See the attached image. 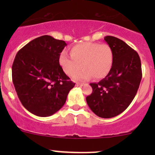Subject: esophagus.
Wrapping results in <instances>:
<instances>
[{
  "instance_id": "34e87169",
  "label": "esophagus",
  "mask_w": 155,
  "mask_h": 155,
  "mask_svg": "<svg viewBox=\"0 0 155 155\" xmlns=\"http://www.w3.org/2000/svg\"><path fill=\"white\" fill-rule=\"evenodd\" d=\"M84 84L83 83H76V86H79V87H81V86H82V85H83Z\"/></svg>"
}]
</instances>
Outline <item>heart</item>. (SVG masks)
Returning <instances> with one entry per match:
<instances>
[{
	"mask_svg": "<svg viewBox=\"0 0 155 155\" xmlns=\"http://www.w3.org/2000/svg\"><path fill=\"white\" fill-rule=\"evenodd\" d=\"M70 57L63 52L59 57V64L69 76H73L81 69L83 70L74 76L76 81H85L94 76L102 79L108 76L114 62V53L107 43H79L70 48Z\"/></svg>",
	"mask_w": 155,
	"mask_h": 155,
	"instance_id": "obj_1",
	"label": "heart"
}]
</instances>
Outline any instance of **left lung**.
Here are the masks:
<instances>
[{
    "mask_svg": "<svg viewBox=\"0 0 155 155\" xmlns=\"http://www.w3.org/2000/svg\"><path fill=\"white\" fill-rule=\"evenodd\" d=\"M104 40L113 51V66L104 79L90 84L93 91L86 101L97 116L109 118L124 112L135 97L142 79V68L138 53L123 40L112 36Z\"/></svg>",
    "mask_w": 155,
    "mask_h": 155,
    "instance_id": "8db88e82",
    "label": "left lung"
}]
</instances>
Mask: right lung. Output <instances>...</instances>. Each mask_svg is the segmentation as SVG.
<instances>
[{"label":"right lung","instance_id":"right-lung-1","mask_svg":"<svg viewBox=\"0 0 155 155\" xmlns=\"http://www.w3.org/2000/svg\"><path fill=\"white\" fill-rule=\"evenodd\" d=\"M67 43L48 35L29 42L17 52L12 66V78L23 107L34 115L47 117L66 102L75 83L59 64Z\"/></svg>","mask_w":155,"mask_h":155}]
</instances>
